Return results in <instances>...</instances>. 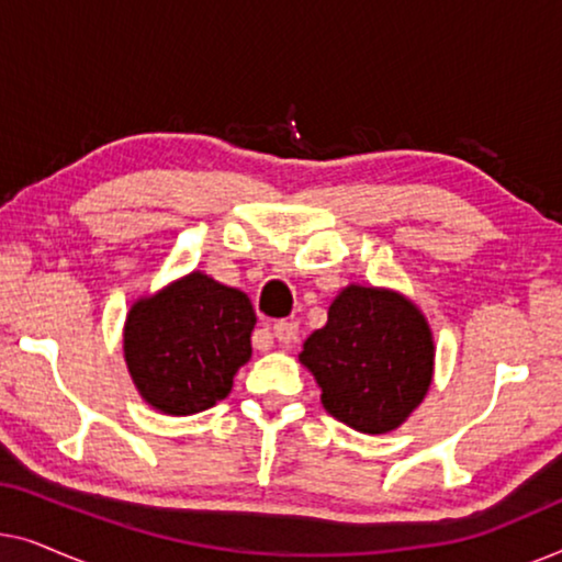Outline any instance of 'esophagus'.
Instances as JSON below:
<instances>
[{"instance_id": "1", "label": "esophagus", "mask_w": 562, "mask_h": 562, "mask_svg": "<svg viewBox=\"0 0 562 562\" xmlns=\"http://www.w3.org/2000/svg\"><path fill=\"white\" fill-rule=\"evenodd\" d=\"M271 335H273L279 342L296 340V335H299V322H296V319H281V322H276L273 329H271ZM258 350H268V342L258 345Z\"/></svg>"}]
</instances>
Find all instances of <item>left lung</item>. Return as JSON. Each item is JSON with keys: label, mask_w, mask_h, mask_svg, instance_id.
Returning <instances> with one entry per match:
<instances>
[{"label": "left lung", "mask_w": 562, "mask_h": 562, "mask_svg": "<svg viewBox=\"0 0 562 562\" xmlns=\"http://www.w3.org/2000/svg\"><path fill=\"white\" fill-rule=\"evenodd\" d=\"M299 360L322 389L327 414L356 432L386 435L412 417L432 386L435 337L409 296L348 283Z\"/></svg>", "instance_id": "obj_1"}]
</instances>
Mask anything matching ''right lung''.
Here are the masks:
<instances>
[{"label": "right lung", "instance_id": "right-lung-1", "mask_svg": "<svg viewBox=\"0 0 562 562\" xmlns=\"http://www.w3.org/2000/svg\"><path fill=\"white\" fill-rule=\"evenodd\" d=\"M256 312L245 291L191 271L130 306L122 350L137 394L168 417L222 402L252 356Z\"/></svg>", "mask_w": 562, "mask_h": 562}]
</instances>
